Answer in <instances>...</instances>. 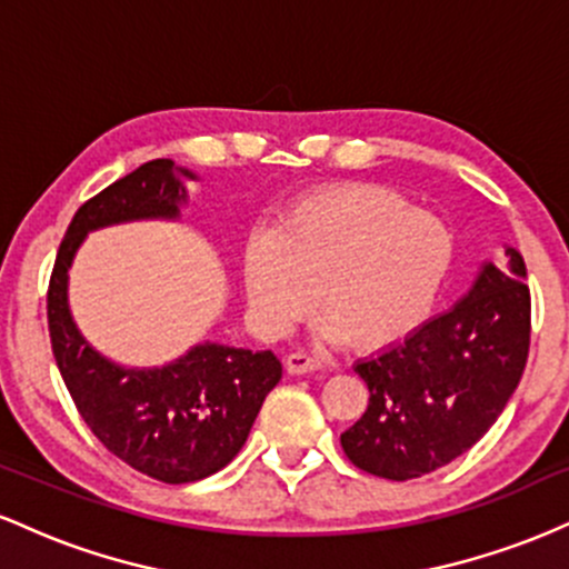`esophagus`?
Returning <instances> with one entry per match:
<instances>
[{
  "label": "esophagus",
  "instance_id": "1",
  "mask_svg": "<svg viewBox=\"0 0 569 569\" xmlns=\"http://www.w3.org/2000/svg\"><path fill=\"white\" fill-rule=\"evenodd\" d=\"M286 369L291 375H312V371H321L323 363L316 356H310V352H289L286 356Z\"/></svg>",
  "mask_w": 569,
  "mask_h": 569
}]
</instances>
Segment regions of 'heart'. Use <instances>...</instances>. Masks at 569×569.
Masks as SVG:
<instances>
[{
	"instance_id": "b5f03b06",
	"label": "heart",
	"mask_w": 569,
	"mask_h": 569,
	"mask_svg": "<svg viewBox=\"0 0 569 569\" xmlns=\"http://www.w3.org/2000/svg\"><path fill=\"white\" fill-rule=\"evenodd\" d=\"M452 259L439 217L393 189L350 184L305 194L276 230L248 232L240 267L248 312L264 335H286L318 297L326 335L371 350L426 321Z\"/></svg>"
}]
</instances>
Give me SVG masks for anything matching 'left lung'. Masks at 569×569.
I'll use <instances>...</instances> for the list:
<instances>
[{
    "label": "left lung",
    "instance_id": "8db88e82",
    "mask_svg": "<svg viewBox=\"0 0 569 569\" xmlns=\"http://www.w3.org/2000/svg\"><path fill=\"white\" fill-rule=\"evenodd\" d=\"M527 267L485 262L473 286L401 342L356 363L369 407L339 436L356 468L420 479L473 447L506 409L530 352Z\"/></svg>",
    "mask_w": 569,
    "mask_h": 569
}]
</instances>
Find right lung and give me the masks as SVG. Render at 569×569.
<instances>
[{
    "label": "right lung",
    "instance_id": "add662e5",
    "mask_svg": "<svg viewBox=\"0 0 569 569\" xmlns=\"http://www.w3.org/2000/svg\"><path fill=\"white\" fill-rule=\"evenodd\" d=\"M184 179L198 176L173 160H152L84 202L58 248L48 291L53 356L82 420L109 452L166 485L221 471L243 449L267 393L283 375L272 350L219 342L192 345L166 367H122L77 329L69 270L88 232L126 221H176L187 206Z\"/></svg>",
    "mask_w": 569,
    "mask_h": 569
}]
</instances>
